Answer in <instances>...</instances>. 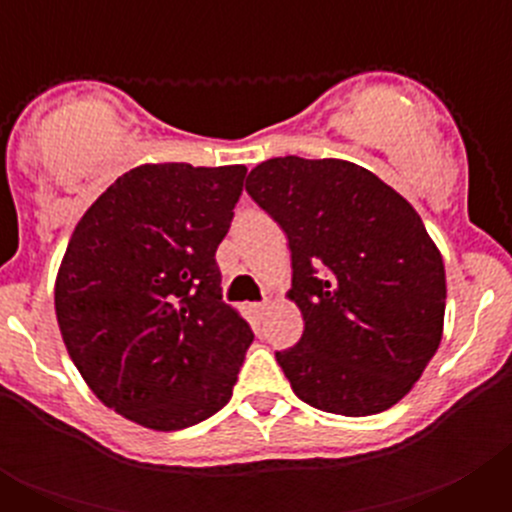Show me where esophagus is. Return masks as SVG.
I'll list each match as a JSON object with an SVG mask.
<instances>
[{
  "label": "esophagus",
  "instance_id": "obj_1",
  "mask_svg": "<svg viewBox=\"0 0 512 512\" xmlns=\"http://www.w3.org/2000/svg\"><path fill=\"white\" fill-rule=\"evenodd\" d=\"M253 307V312H259V315H264L266 310H269V300H264V302H256V305H251Z\"/></svg>",
  "mask_w": 512,
  "mask_h": 512
}]
</instances>
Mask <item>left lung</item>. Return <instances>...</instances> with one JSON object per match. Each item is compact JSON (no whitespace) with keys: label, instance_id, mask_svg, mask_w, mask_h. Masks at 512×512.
<instances>
[{"label":"left lung","instance_id":"left-lung-1","mask_svg":"<svg viewBox=\"0 0 512 512\" xmlns=\"http://www.w3.org/2000/svg\"><path fill=\"white\" fill-rule=\"evenodd\" d=\"M246 192L287 233L302 338L277 361L295 395L364 418L413 390L438 351L441 251L402 194L341 158H269Z\"/></svg>","mask_w":512,"mask_h":512}]
</instances>
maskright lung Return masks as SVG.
Here are the masks:
<instances>
[{"instance_id":"obj_1","label":"right lung","mask_w":512,"mask_h":512,"mask_svg":"<svg viewBox=\"0 0 512 512\" xmlns=\"http://www.w3.org/2000/svg\"><path fill=\"white\" fill-rule=\"evenodd\" d=\"M246 166L143 164L97 197L56 277L63 343L122 418L182 431L233 395L253 333L220 295L215 251Z\"/></svg>"}]
</instances>
